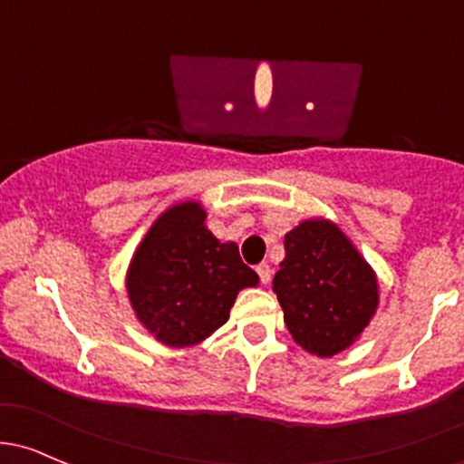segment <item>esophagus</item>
<instances>
[{"mask_svg": "<svg viewBox=\"0 0 464 464\" xmlns=\"http://www.w3.org/2000/svg\"><path fill=\"white\" fill-rule=\"evenodd\" d=\"M257 276H260V282L262 285H269L271 282V266L266 265V262H262V265H257Z\"/></svg>", "mask_w": 464, "mask_h": 464, "instance_id": "1", "label": "esophagus"}]
</instances>
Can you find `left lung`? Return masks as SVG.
<instances>
[{
  "label": "left lung",
  "mask_w": 464,
  "mask_h": 464,
  "mask_svg": "<svg viewBox=\"0 0 464 464\" xmlns=\"http://www.w3.org/2000/svg\"><path fill=\"white\" fill-rule=\"evenodd\" d=\"M273 291L295 343L320 358L351 347L378 309V280L369 262L334 222L320 218L285 236Z\"/></svg>",
  "instance_id": "obj_1"
}]
</instances>
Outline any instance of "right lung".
<instances>
[{
	"label": "right lung",
	"mask_w": 464,
	"mask_h": 464,
	"mask_svg": "<svg viewBox=\"0 0 464 464\" xmlns=\"http://www.w3.org/2000/svg\"><path fill=\"white\" fill-rule=\"evenodd\" d=\"M199 202H179L153 222L140 242L126 291L146 329L167 347H191L228 320L233 302L257 273L236 242H219Z\"/></svg>",
	"instance_id": "1"
}]
</instances>
